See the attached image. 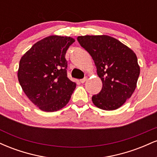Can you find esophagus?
Returning <instances> with one entry per match:
<instances>
[{"label": "esophagus", "instance_id": "1", "mask_svg": "<svg viewBox=\"0 0 157 157\" xmlns=\"http://www.w3.org/2000/svg\"><path fill=\"white\" fill-rule=\"evenodd\" d=\"M86 80H87V78H86V77H85V78L82 79V80H80V82H81V83H84V82L86 81Z\"/></svg>", "mask_w": 157, "mask_h": 157}]
</instances>
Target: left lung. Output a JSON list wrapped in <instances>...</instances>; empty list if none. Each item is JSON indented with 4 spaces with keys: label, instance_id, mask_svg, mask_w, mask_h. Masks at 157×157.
Returning a JSON list of instances; mask_svg holds the SVG:
<instances>
[{
    "label": "left lung",
    "instance_id": "left-lung-1",
    "mask_svg": "<svg viewBox=\"0 0 157 157\" xmlns=\"http://www.w3.org/2000/svg\"><path fill=\"white\" fill-rule=\"evenodd\" d=\"M80 46L92 57L102 88L92 97L95 106L105 111L119 109L136 87L140 68L133 50L109 35L78 36Z\"/></svg>",
    "mask_w": 157,
    "mask_h": 157
}]
</instances>
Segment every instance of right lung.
I'll use <instances>...</instances> for the list:
<instances>
[{
  "label": "right lung",
  "instance_id": "add662e5",
  "mask_svg": "<svg viewBox=\"0 0 157 157\" xmlns=\"http://www.w3.org/2000/svg\"><path fill=\"white\" fill-rule=\"evenodd\" d=\"M75 41L51 35L37 42L21 57L17 78L28 98L40 109L53 112L69 102L76 83L67 77L66 51Z\"/></svg>",
  "mask_w": 157,
  "mask_h": 157
}]
</instances>
